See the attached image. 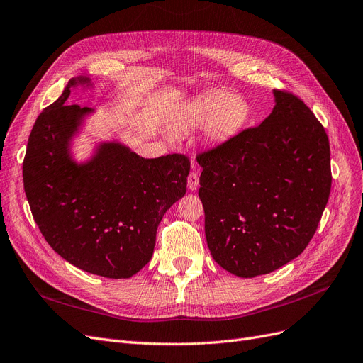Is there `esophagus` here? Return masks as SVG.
Instances as JSON below:
<instances>
[{
    "label": "esophagus",
    "mask_w": 363,
    "mask_h": 363,
    "mask_svg": "<svg viewBox=\"0 0 363 363\" xmlns=\"http://www.w3.org/2000/svg\"><path fill=\"white\" fill-rule=\"evenodd\" d=\"M186 185H189V189L191 191L199 189V173L193 169V172L189 174V179H186Z\"/></svg>",
    "instance_id": "obj_1"
}]
</instances>
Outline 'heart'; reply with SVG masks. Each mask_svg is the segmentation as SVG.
<instances>
[{"mask_svg": "<svg viewBox=\"0 0 363 363\" xmlns=\"http://www.w3.org/2000/svg\"><path fill=\"white\" fill-rule=\"evenodd\" d=\"M251 116V106L244 96L229 91H209L182 104L172 116L170 131L174 136H186L205 127L209 142L233 138Z\"/></svg>", "mask_w": 363, "mask_h": 363, "instance_id": "heart-1", "label": "heart"}]
</instances>
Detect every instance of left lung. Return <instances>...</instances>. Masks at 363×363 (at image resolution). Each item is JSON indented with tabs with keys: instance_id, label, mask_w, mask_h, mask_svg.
<instances>
[{
	"instance_id": "8db88e82",
	"label": "left lung",
	"mask_w": 363,
	"mask_h": 363,
	"mask_svg": "<svg viewBox=\"0 0 363 363\" xmlns=\"http://www.w3.org/2000/svg\"><path fill=\"white\" fill-rule=\"evenodd\" d=\"M263 123L197 157L209 251L223 269L254 278L310 244L330 193L328 134L293 94L274 89Z\"/></svg>"
}]
</instances>
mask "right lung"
<instances>
[{"mask_svg": "<svg viewBox=\"0 0 363 363\" xmlns=\"http://www.w3.org/2000/svg\"><path fill=\"white\" fill-rule=\"evenodd\" d=\"M86 76L70 79L61 97L38 115L23 160L33 217L52 250L85 272L130 278L151 260L157 227L185 194L190 161L172 154L143 158L118 139L97 140L77 160L74 140L96 115L69 104Z\"/></svg>", "mask_w": 363, "mask_h": 363, "instance_id": "1", "label": "right lung"}]
</instances>
